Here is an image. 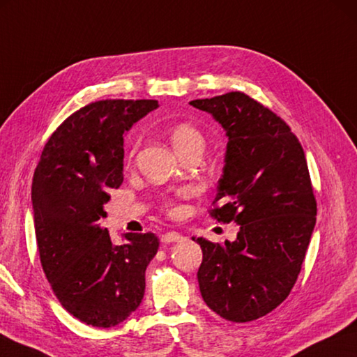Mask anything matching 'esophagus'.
<instances>
[{
  "label": "esophagus",
  "mask_w": 357,
  "mask_h": 357,
  "mask_svg": "<svg viewBox=\"0 0 357 357\" xmlns=\"http://www.w3.org/2000/svg\"><path fill=\"white\" fill-rule=\"evenodd\" d=\"M183 236L179 234L176 231H170V232H165V234L160 236V242L162 243H173V242H179Z\"/></svg>",
  "instance_id": "1"
}]
</instances>
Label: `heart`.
<instances>
[{
	"mask_svg": "<svg viewBox=\"0 0 357 357\" xmlns=\"http://www.w3.org/2000/svg\"><path fill=\"white\" fill-rule=\"evenodd\" d=\"M170 140L174 151H176L181 158H184L185 154H189L192 151H203L206 144L204 134L201 132V129L187 121L178 123V125H174L170 129ZM134 150L131 151V156L134 154ZM168 209L174 211L170 204H168Z\"/></svg>",
	"mask_w": 357,
	"mask_h": 357,
	"instance_id": "b5f03b06",
	"label": "heart"
}]
</instances>
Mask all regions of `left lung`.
<instances>
[{
	"label": "left lung",
	"mask_w": 357,
	"mask_h": 357,
	"mask_svg": "<svg viewBox=\"0 0 357 357\" xmlns=\"http://www.w3.org/2000/svg\"><path fill=\"white\" fill-rule=\"evenodd\" d=\"M190 105L228 135L213 201L222 204L211 217L241 226L225 245L193 238L203 250L201 296L225 320H257L289 296L312 236L317 201L306 156L287 123L248 95L229 92Z\"/></svg>",
	"instance_id": "left-lung-1"
}]
</instances>
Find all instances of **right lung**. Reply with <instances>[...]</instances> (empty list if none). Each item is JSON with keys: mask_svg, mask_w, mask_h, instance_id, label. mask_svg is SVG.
<instances>
[{"mask_svg": "<svg viewBox=\"0 0 357 357\" xmlns=\"http://www.w3.org/2000/svg\"><path fill=\"white\" fill-rule=\"evenodd\" d=\"M156 100H102L71 114L51 134L32 178L38 255L57 300L96 328L125 321L140 306L145 270L156 256L153 232H126L114 245L98 225L109 190L123 183V142Z\"/></svg>", "mask_w": 357, "mask_h": 357, "instance_id": "add662e5", "label": "right lung"}]
</instances>
